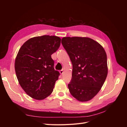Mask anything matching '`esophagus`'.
<instances>
[{"label": "esophagus", "mask_w": 127, "mask_h": 127, "mask_svg": "<svg viewBox=\"0 0 127 127\" xmlns=\"http://www.w3.org/2000/svg\"><path fill=\"white\" fill-rule=\"evenodd\" d=\"M64 69L61 70L60 71V74L62 75V74H63V73H64Z\"/></svg>", "instance_id": "34e87169"}]
</instances>
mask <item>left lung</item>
Masks as SVG:
<instances>
[{
  "mask_svg": "<svg viewBox=\"0 0 127 127\" xmlns=\"http://www.w3.org/2000/svg\"><path fill=\"white\" fill-rule=\"evenodd\" d=\"M61 43L72 64L68 86L78 101H90L101 89L107 75V56L97 42L86 37H64Z\"/></svg>",
  "mask_w": 127,
  "mask_h": 127,
  "instance_id": "8db88e82",
  "label": "left lung"
}]
</instances>
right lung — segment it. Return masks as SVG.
I'll return each instance as SVG.
<instances>
[{
  "label": "right lung",
  "instance_id": "add662e5",
  "mask_svg": "<svg viewBox=\"0 0 127 127\" xmlns=\"http://www.w3.org/2000/svg\"><path fill=\"white\" fill-rule=\"evenodd\" d=\"M61 39L43 35L31 38L22 45L15 61L19 84L25 93L37 100L50 95L60 75L51 55L60 47Z\"/></svg>",
  "mask_w": 127,
  "mask_h": 127
}]
</instances>
